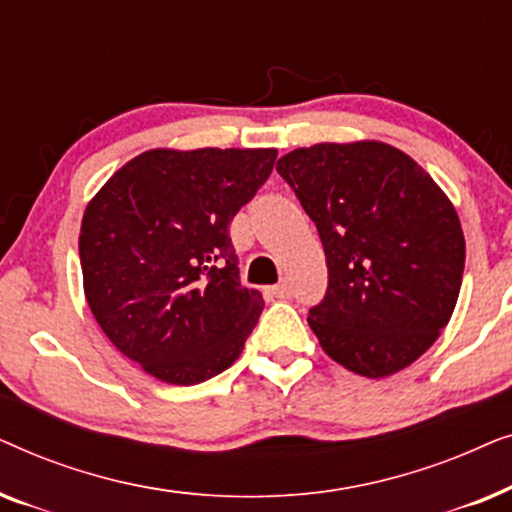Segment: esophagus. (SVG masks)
Returning <instances> with one entry per match:
<instances>
[{
    "mask_svg": "<svg viewBox=\"0 0 512 512\" xmlns=\"http://www.w3.org/2000/svg\"><path fill=\"white\" fill-rule=\"evenodd\" d=\"M270 293L275 298H291V286H289V282H279L277 286H270Z\"/></svg>",
    "mask_w": 512,
    "mask_h": 512,
    "instance_id": "obj_1",
    "label": "esophagus"
}]
</instances>
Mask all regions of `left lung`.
I'll return each mask as SVG.
<instances>
[{"mask_svg":"<svg viewBox=\"0 0 512 512\" xmlns=\"http://www.w3.org/2000/svg\"><path fill=\"white\" fill-rule=\"evenodd\" d=\"M319 230L328 289L307 324L363 377L417 361L450 321L464 277L457 209L408 153L384 142L314 144L277 160Z\"/></svg>","mask_w":512,"mask_h":512,"instance_id":"8db88e82","label":"left lung"}]
</instances>
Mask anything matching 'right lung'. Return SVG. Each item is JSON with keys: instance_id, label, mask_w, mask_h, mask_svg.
I'll use <instances>...</instances> for the list:
<instances>
[{"instance_id": "obj_1", "label": "right lung", "mask_w": 512, "mask_h": 512, "mask_svg": "<svg viewBox=\"0 0 512 512\" xmlns=\"http://www.w3.org/2000/svg\"><path fill=\"white\" fill-rule=\"evenodd\" d=\"M277 149H151L88 202L79 256L90 312L121 354L167 384L205 382L242 354L263 312L228 226Z\"/></svg>"}]
</instances>
